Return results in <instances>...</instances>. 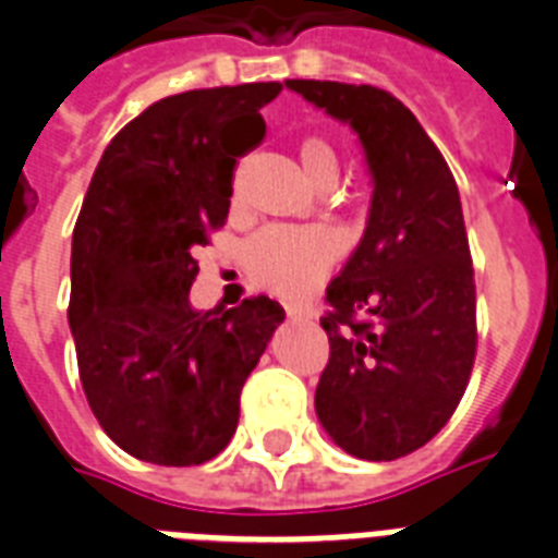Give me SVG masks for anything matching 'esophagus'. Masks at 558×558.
Masks as SVG:
<instances>
[{"label": "esophagus", "instance_id": "1", "mask_svg": "<svg viewBox=\"0 0 558 558\" xmlns=\"http://www.w3.org/2000/svg\"><path fill=\"white\" fill-rule=\"evenodd\" d=\"M287 315H289V318H298V320H310L312 318V306H303V303H289Z\"/></svg>", "mask_w": 558, "mask_h": 558}]
</instances>
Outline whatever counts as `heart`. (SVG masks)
<instances>
[{
	"label": "heart",
	"mask_w": 558,
	"mask_h": 558,
	"mask_svg": "<svg viewBox=\"0 0 558 558\" xmlns=\"http://www.w3.org/2000/svg\"><path fill=\"white\" fill-rule=\"evenodd\" d=\"M312 180H326L338 171V154L320 137H306L298 146ZM343 238L326 223L266 226L246 246V271L255 287L275 294H303L338 260Z\"/></svg>",
	"instance_id": "obj_1"
}]
</instances>
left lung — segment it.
Listing matches in <instances>:
<instances>
[{
    "instance_id": "obj_1",
    "label": "left lung",
    "mask_w": 558,
    "mask_h": 558,
    "mask_svg": "<svg viewBox=\"0 0 558 558\" xmlns=\"http://www.w3.org/2000/svg\"><path fill=\"white\" fill-rule=\"evenodd\" d=\"M350 122L375 177L366 232L326 287L315 410L338 447L396 461L452 418L473 373L475 280L459 185L410 108L375 85L287 80Z\"/></svg>"
}]
</instances>
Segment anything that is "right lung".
Instances as JSON below:
<instances>
[{
    "mask_svg": "<svg viewBox=\"0 0 558 558\" xmlns=\"http://www.w3.org/2000/svg\"><path fill=\"white\" fill-rule=\"evenodd\" d=\"M280 83L183 90L108 143L71 243L80 381L106 436L140 461L194 468L232 441L240 389L283 306L252 294L194 312L197 248L229 217L238 157L266 134Z\"/></svg>",
    "mask_w": 558,
    "mask_h": 558,
    "instance_id": "add662e5",
    "label": "right lung"
}]
</instances>
